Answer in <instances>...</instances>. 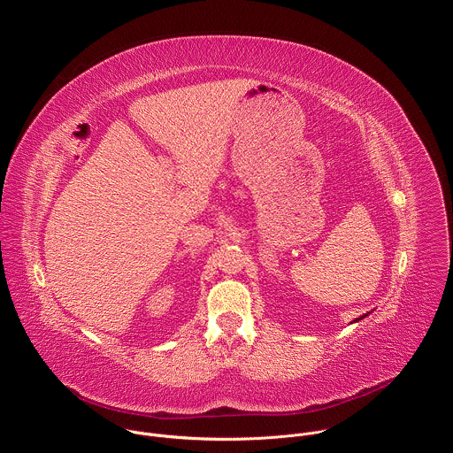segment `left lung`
Returning <instances> with one entry per match:
<instances>
[{
    "label": "left lung",
    "mask_w": 453,
    "mask_h": 453,
    "mask_svg": "<svg viewBox=\"0 0 453 453\" xmlns=\"http://www.w3.org/2000/svg\"><path fill=\"white\" fill-rule=\"evenodd\" d=\"M367 315H369V313H364V315H360V317H358V319H355V320H353V322H358V320H362V319H364V317H367Z\"/></svg>",
    "instance_id": "1"
}]
</instances>
